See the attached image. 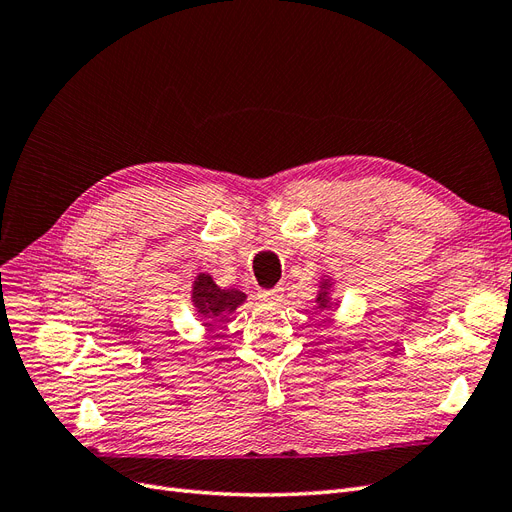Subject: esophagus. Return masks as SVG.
Returning a JSON list of instances; mask_svg holds the SVG:
<instances>
[{"label":"esophagus","instance_id":"obj_1","mask_svg":"<svg viewBox=\"0 0 512 512\" xmlns=\"http://www.w3.org/2000/svg\"><path fill=\"white\" fill-rule=\"evenodd\" d=\"M258 299L265 301V303H271V305L282 303L284 301V288L277 286V288H271V290H260Z\"/></svg>","mask_w":512,"mask_h":512}]
</instances>
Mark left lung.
Masks as SVG:
<instances>
[{"instance_id":"left-lung-1","label":"left lung","mask_w":512,"mask_h":512,"mask_svg":"<svg viewBox=\"0 0 512 512\" xmlns=\"http://www.w3.org/2000/svg\"><path fill=\"white\" fill-rule=\"evenodd\" d=\"M320 288H322V290H320L316 301H318L320 307H329V292H327V290H329V282H322Z\"/></svg>"}]
</instances>
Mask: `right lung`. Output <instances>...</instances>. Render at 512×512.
Segmentation results:
<instances>
[{"label":"right lung","instance_id":"obj_1","mask_svg":"<svg viewBox=\"0 0 512 512\" xmlns=\"http://www.w3.org/2000/svg\"><path fill=\"white\" fill-rule=\"evenodd\" d=\"M245 301V294L241 290H222L213 282V277L207 273H200L192 288V303L196 312L205 318H226L230 312Z\"/></svg>","mask_w":512,"mask_h":512}]
</instances>
